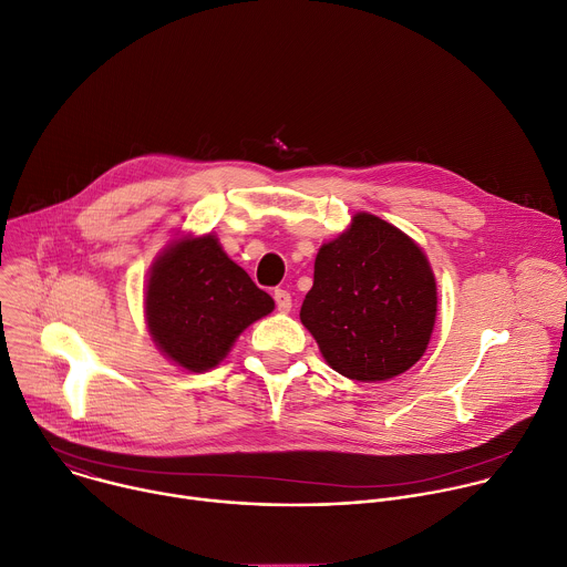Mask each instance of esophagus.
Returning a JSON list of instances; mask_svg holds the SVG:
<instances>
[{
    "label": "esophagus",
    "mask_w": 567,
    "mask_h": 567,
    "mask_svg": "<svg viewBox=\"0 0 567 567\" xmlns=\"http://www.w3.org/2000/svg\"><path fill=\"white\" fill-rule=\"evenodd\" d=\"M275 303H277V310L288 312V310L292 308V297H290V292L284 290V288H277V290H275Z\"/></svg>",
    "instance_id": "obj_1"
}]
</instances>
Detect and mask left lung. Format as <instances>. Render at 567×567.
Returning <instances> with one entry per match:
<instances>
[{
	"mask_svg": "<svg viewBox=\"0 0 567 567\" xmlns=\"http://www.w3.org/2000/svg\"><path fill=\"white\" fill-rule=\"evenodd\" d=\"M435 306L424 252L391 223L360 212L319 248L299 317L337 373L382 382L424 355Z\"/></svg>",
	"mask_w": 567,
	"mask_h": 567,
	"instance_id": "left-lung-1",
	"label": "left lung"
}]
</instances>
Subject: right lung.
Instances as JSON below:
<instances>
[{
	"mask_svg": "<svg viewBox=\"0 0 567 567\" xmlns=\"http://www.w3.org/2000/svg\"><path fill=\"white\" fill-rule=\"evenodd\" d=\"M272 297L207 235L178 239L158 257L145 292L147 326L178 367H216L252 321L272 312Z\"/></svg>",
	"mask_w": 567,
	"mask_h": 567,
	"instance_id": "add662e5",
	"label": "right lung"
}]
</instances>
